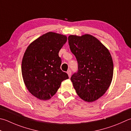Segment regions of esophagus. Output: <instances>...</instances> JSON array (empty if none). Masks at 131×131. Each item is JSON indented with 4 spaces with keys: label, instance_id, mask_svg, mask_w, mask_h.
Segmentation results:
<instances>
[{
    "label": "esophagus",
    "instance_id": "esophagus-1",
    "mask_svg": "<svg viewBox=\"0 0 131 131\" xmlns=\"http://www.w3.org/2000/svg\"><path fill=\"white\" fill-rule=\"evenodd\" d=\"M67 73H68V75H69V77H70V76H71V71L70 70H68V71H67Z\"/></svg>",
    "mask_w": 131,
    "mask_h": 131
}]
</instances>
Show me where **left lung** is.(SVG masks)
<instances>
[{"mask_svg": "<svg viewBox=\"0 0 131 131\" xmlns=\"http://www.w3.org/2000/svg\"><path fill=\"white\" fill-rule=\"evenodd\" d=\"M68 42L78 66L77 71L70 78L74 88L83 101H96L106 93L111 83L114 65L110 53L90 35H70Z\"/></svg>", "mask_w": 131, "mask_h": 131, "instance_id": "8db88e82", "label": "left lung"}]
</instances>
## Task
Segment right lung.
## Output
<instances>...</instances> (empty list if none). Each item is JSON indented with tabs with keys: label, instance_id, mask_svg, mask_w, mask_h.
Masks as SVG:
<instances>
[{
	"label": "right lung",
	"instance_id": "1",
	"mask_svg": "<svg viewBox=\"0 0 131 131\" xmlns=\"http://www.w3.org/2000/svg\"><path fill=\"white\" fill-rule=\"evenodd\" d=\"M67 40L65 36L48 32L28 46L23 57L21 72L24 83L33 96L48 100L54 95L61 82L69 78L62 71L59 51Z\"/></svg>",
	"mask_w": 131,
	"mask_h": 131
}]
</instances>
